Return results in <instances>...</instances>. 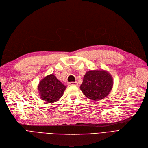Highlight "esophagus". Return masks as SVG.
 Segmentation results:
<instances>
[{
    "label": "esophagus",
    "instance_id": "34e87169",
    "mask_svg": "<svg viewBox=\"0 0 148 148\" xmlns=\"http://www.w3.org/2000/svg\"><path fill=\"white\" fill-rule=\"evenodd\" d=\"M68 85H75V86H77L78 85L77 82H68Z\"/></svg>",
    "mask_w": 148,
    "mask_h": 148
}]
</instances>
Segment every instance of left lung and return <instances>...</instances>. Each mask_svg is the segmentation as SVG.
<instances>
[{
  "mask_svg": "<svg viewBox=\"0 0 148 148\" xmlns=\"http://www.w3.org/2000/svg\"><path fill=\"white\" fill-rule=\"evenodd\" d=\"M113 83V78L108 71H90L84 75L80 89L87 98L98 101L109 95L112 90Z\"/></svg>",
  "mask_w": 148,
  "mask_h": 148,
  "instance_id": "8db88e82",
  "label": "left lung"
}]
</instances>
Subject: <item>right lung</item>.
<instances>
[{
	"label": "right lung",
	"instance_id": "1",
	"mask_svg": "<svg viewBox=\"0 0 148 148\" xmlns=\"http://www.w3.org/2000/svg\"><path fill=\"white\" fill-rule=\"evenodd\" d=\"M66 87L54 74H51L40 81L38 88L42 100L47 103H54L63 96Z\"/></svg>",
	"mask_w": 148,
	"mask_h": 148
}]
</instances>
